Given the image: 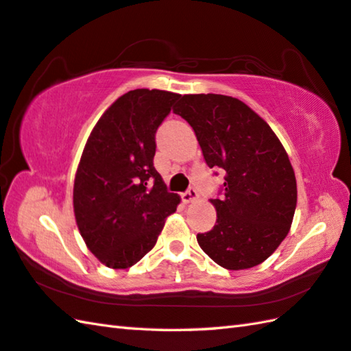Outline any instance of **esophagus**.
Instances as JSON below:
<instances>
[{
	"label": "esophagus",
	"mask_w": 351,
	"mask_h": 351,
	"mask_svg": "<svg viewBox=\"0 0 351 351\" xmlns=\"http://www.w3.org/2000/svg\"><path fill=\"white\" fill-rule=\"evenodd\" d=\"M182 199H183L184 203H194V202H197V199H198V192H197V189L189 188L188 191L183 192V194H182Z\"/></svg>",
	"instance_id": "esophagus-1"
}]
</instances>
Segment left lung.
<instances>
[{
  "instance_id": "obj_1",
  "label": "left lung",
  "mask_w": 351,
  "mask_h": 351,
  "mask_svg": "<svg viewBox=\"0 0 351 351\" xmlns=\"http://www.w3.org/2000/svg\"><path fill=\"white\" fill-rule=\"evenodd\" d=\"M194 128L210 168L226 171L224 194L210 199L217 224L198 233L203 252L226 269H247L273 254L288 234L297 182L276 133L241 99L183 95L174 109Z\"/></svg>"
}]
</instances>
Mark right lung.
<instances>
[{"instance_id":"obj_1","label":"right lung","mask_w":351,"mask_h":351,"mask_svg":"<svg viewBox=\"0 0 351 351\" xmlns=\"http://www.w3.org/2000/svg\"><path fill=\"white\" fill-rule=\"evenodd\" d=\"M178 97L159 89L127 92L86 142L74 180V215L86 245L106 267L125 269L139 262L180 203L153 165L156 132Z\"/></svg>"}]
</instances>
